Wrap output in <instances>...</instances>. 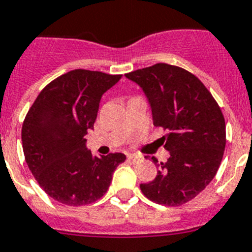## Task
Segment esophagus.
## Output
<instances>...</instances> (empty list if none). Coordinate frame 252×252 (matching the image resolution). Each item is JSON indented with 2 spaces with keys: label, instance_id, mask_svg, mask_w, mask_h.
Wrapping results in <instances>:
<instances>
[{
  "label": "esophagus",
  "instance_id": "esophagus-1",
  "mask_svg": "<svg viewBox=\"0 0 252 252\" xmlns=\"http://www.w3.org/2000/svg\"><path fill=\"white\" fill-rule=\"evenodd\" d=\"M142 156L141 155H136V154H129L128 155V160L129 161H133V162H139V161H142Z\"/></svg>",
  "mask_w": 252,
  "mask_h": 252
}]
</instances>
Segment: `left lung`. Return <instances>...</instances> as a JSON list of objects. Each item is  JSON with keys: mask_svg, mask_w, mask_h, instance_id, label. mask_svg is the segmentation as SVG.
Wrapping results in <instances>:
<instances>
[{"mask_svg": "<svg viewBox=\"0 0 252 252\" xmlns=\"http://www.w3.org/2000/svg\"><path fill=\"white\" fill-rule=\"evenodd\" d=\"M126 77L142 88L154 126L169 132L160 138L170 154L168 161L158 164L156 178L139 188L156 204H186L205 189L220 165L225 149L220 107L201 80L179 66L160 63Z\"/></svg>", "mask_w": 252, "mask_h": 252, "instance_id": "1", "label": "left lung"}]
</instances>
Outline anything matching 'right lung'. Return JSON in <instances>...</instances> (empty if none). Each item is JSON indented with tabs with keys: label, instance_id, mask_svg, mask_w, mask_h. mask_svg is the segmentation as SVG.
Masks as SVG:
<instances>
[{
	"label": "right lung",
	"instance_id": "add662e5",
	"mask_svg": "<svg viewBox=\"0 0 252 252\" xmlns=\"http://www.w3.org/2000/svg\"><path fill=\"white\" fill-rule=\"evenodd\" d=\"M122 75L75 69L38 94L22 129L25 161L43 191L69 206L97 201L106 193L126 155L94 156L86 134L94 129L102 94Z\"/></svg>",
	"mask_w": 252,
	"mask_h": 252
}]
</instances>
